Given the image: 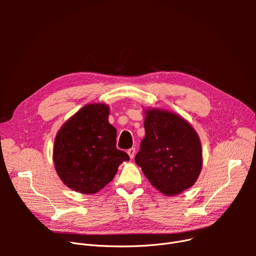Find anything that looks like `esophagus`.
Here are the masks:
<instances>
[{"mask_svg":"<svg viewBox=\"0 0 256 256\" xmlns=\"http://www.w3.org/2000/svg\"><path fill=\"white\" fill-rule=\"evenodd\" d=\"M135 152H136V148H135V147H132V148L128 150V156H130V158H132L134 156H135Z\"/></svg>","mask_w":256,"mask_h":256,"instance_id":"1","label":"esophagus"}]
</instances>
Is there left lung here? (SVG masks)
Wrapping results in <instances>:
<instances>
[{
  "instance_id": "8db88e82",
  "label": "left lung",
  "mask_w": 256,
  "mask_h": 256,
  "mask_svg": "<svg viewBox=\"0 0 256 256\" xmlns=\"http://www.w3.org/2000/svg\"><path fill=\"white\" fill-rule=\"evenodd\" d=\"M146 135L135 162L156 189L178 195L197 180L202 166L199 137L180 116L150 110L144 120Z\"/></svg>"
}]
</instances>
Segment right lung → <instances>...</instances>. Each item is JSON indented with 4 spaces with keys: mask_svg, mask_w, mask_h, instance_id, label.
Wrapping results in <instances>:
<instances>
[{
    "mask_svg": "<svg viewBox=\"0 0 256 256\" xmlns=\"http://www.w3.org/2000/svg\"><path fill=\"white\" fill-rule=\"evenodd\" d=\"M108 118V106L87 104L57 134L54 164L62 182L76 192H98L113 180L118 166L130 160L126 152L117 150L116 128Z\"/></svg>",
    "mask_w": 256,
    "mask_h": 256,
    "instance_id": "obj_1",
    "label": "right lung"
}]
</instances>
